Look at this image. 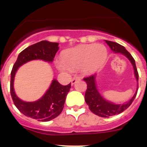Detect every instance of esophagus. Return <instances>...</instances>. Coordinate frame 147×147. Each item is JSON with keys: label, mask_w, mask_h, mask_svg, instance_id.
<instances>
[{"label": "esophagus", "mask_w": 147, "mask_h": 147, "mask_svg": "<svg viewBox=\"0 0 147 147\" xmlns=\"http://www.w3.org/2000/svg\"><path fill=\"white\" fill-rule=\"evenodd\" d=\"M79 80H80V77H79V76H74V77L71 80V85H74L75 83H76V82Z\"/></svg>", "instance_id": "obj_1"}]
</instances>
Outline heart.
I'll return each instance as SVG.
<instances>
[{
    "label": "heart",
    "mask_w": 147,
    "mask_h": 147,
    "mask_svg": "<svg viewBox=\"0 0 147 147\" xmlns=\"http://www.w3.org/2000/svg\"><path fill=\"white\" fill-rule=\"evenodd\" d=\"M107 49L102 44L81 45L63 51L62 59L56 61V66L62 72L80 68L85 74L96 71L107 58Z\"/></svg>",
    "instance_id": "heart-1"
}]
</instances>
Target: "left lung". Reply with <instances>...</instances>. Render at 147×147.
Returning a JSON list of instances; mask_svg holds the SVG:
<instances>
[{"instance_id":"obj_1","label":"left lung","mask_w":147,"mask_h":147,"mask_svg":"<svg viewBox=\"0 0 147 147\" xmlns=\"http://www.w3.org/2000/svg\"><path fill=\"white\" fill-rule=\"evenodd\" d=\"M105 42H107V45L110 46L113 52L121 53L128 58L134 68L136 80L138 82V73L136 68L135 59L132 57V55L126 50L124 46L119 45L117 42H111L109 40H105ZM96 74H93L84 78V81L86 82L87 83V90L85 94V102L88 105L90 111L96 115L104 118H109V116L118 115L128 108L132 102L134 101L136 94H137L138 88L134 96L127 103L122 104V105H115L112 102H108L107 100L105 99L98 93L96 84Z\"/></svg>"}]
</instances>
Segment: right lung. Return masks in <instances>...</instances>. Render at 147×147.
<instances>
[{"label": "right lung", "mask_w": 147, "mask_h": 147, "mask_svg": "<svg viewBox=\"0 0 147 147\" xmlns=\"http://www.w3.org/2000/svg\"><path fill=\"white\" fill-rule=\"evenodd\" d=\"M59 43L42 40L22 51L19 54L11 72L10 93L13 102L17 108L26 116L42 121H49L57 117L64 107L71 83L62 85L54 80L46 93L37 101L23 102L17 96L14 90V80L18 67L34 59H42L45 62H53L56 53L59 50Z\"/></svg>", "instance_id": "add662e5"}]
</instances>
